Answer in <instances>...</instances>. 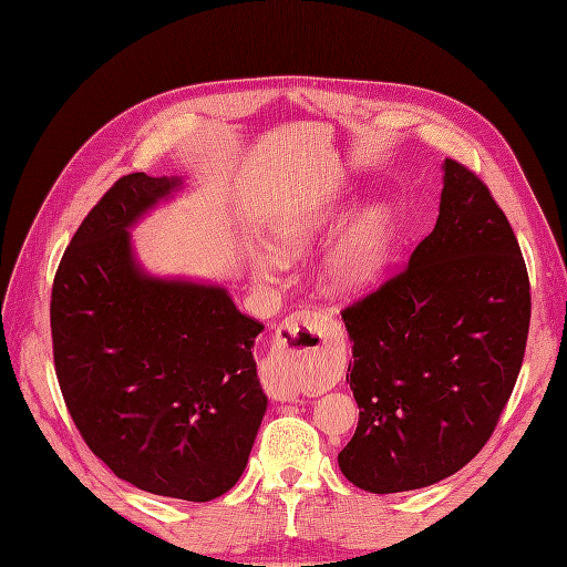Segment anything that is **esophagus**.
<instances>
[{
    "instance_id": "34e87169",
    "label": "esophagus",
    "mask_w": 567,
    "mask_h": 567,
    "mask_svg": "<svg viewBox=\"0 0 567 567\" xmlns=\"http://www.w3.org/2000/svg\"><path fill=\"white\" fill-rule=\"evenodd\" d=\"M278 333H280V340L285 344L287 354L308 357L322 348L324 340L333 333V322L327 315L317 312V310H299L285 319ZM268 393H270V399L282 401V403L299 401L297 382L287 380V378L270 382Z\"/></svg>"
}]
</instances>
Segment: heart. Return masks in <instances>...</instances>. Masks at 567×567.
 I'll return each mask as SVG.
<instances>
[{
    "label": "heart",
    "instance_id": "b5f03b06",
    "mask_svg": "<svg viewBox=\"0 0 567 567\" xmlns=\"http://www.w3.org/2000/svg\"><path fill=\"white\" fill-rule=\"evenodd\" d=\"M336 204H308L278 219L274 227L276 255H257L252 261L255 274L264 280L274 278L282 268L284 259L299 257L322 236L336 219ZM391 252V229L382 210L368 208L359 213L344 231L333 240L324 257L327 278L344 291H363L373 287L386 268Z\"/></svg>",
    "mask_w": 567,
    "mask_h": 567
}]
</instances>
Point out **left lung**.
Wrapping results in <instances>:
<instances>
[{"instance_id":"8db88e82","label":"left lung","mask_w":567,"mask_h":567,"mask_svg":"<svg viewBox=\"0 0 567 567\" xmlns=\"http://www.w3.org/2000/svg\"><path fill=\"white\" fill-rule=\"evenodd\" d=\"M437 223L408 268L342 310L359 426L340 473L371 494L431 486L473 461L522 371L530 285L486 185L442 162Z\"/></svg>"}]
</instances>
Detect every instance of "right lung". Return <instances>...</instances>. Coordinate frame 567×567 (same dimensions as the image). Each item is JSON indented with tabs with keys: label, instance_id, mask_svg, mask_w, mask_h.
Listing matches in <instances>:
<instances>
[{
	"label": "right lung",
	"instance_id": "right-lung-1",
	"mask_svg": "<svg viewBox=\"0 0 567 567\" xmlns=\"http://www.w3.org/2000/svg\"><path fill=\"white\" fill-rule=\"evenodd\" d=\"M185 178H120L83 219L53 282L62 396L87 447L147 494L206 503L238 482L268 399L255 363L264 324L227 287L155 276L132 229Z\"/></svg>",
	"mask_w": 567,
	"mask_h": 567
}]
</instances>
